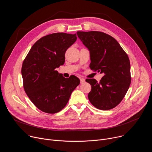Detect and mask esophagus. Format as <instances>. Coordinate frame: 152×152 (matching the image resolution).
<instances>
[{
    "label": "esophagus",
    "mask_w": 152,
    "mask_h": 152,
    "mask_svg": "<svg viewBox=\"0 0 152 152\" xmlns=\"http://www.w3.org/2000/svg\"><path fill=\"white\" fill-rule=\"evenodd\" d=\"M80 83H83L85 82V80L83 79V78H80Z\"/></svg>",
    "instance_id": "esophagus-1"
}]
</instances>
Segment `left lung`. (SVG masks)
<instances>
[{"label":"left lung","mask_w":152,"mask_h":152,"mask_svg":"<svg viewBox=\"0 0 152 152\" xmlns=\"http://www.w3.org/2000/svg\"><path fill=\"white\" fill-rule=\"evenodd\" d=\"M77 35L90 50L91 70L104 74L99 82L86 79L91 86L88 99L99 110H111L121 102L131 82L129 57L110 35L94 31H78Z\"/></svg>","instance_id":"obj_1"}]
</instances>
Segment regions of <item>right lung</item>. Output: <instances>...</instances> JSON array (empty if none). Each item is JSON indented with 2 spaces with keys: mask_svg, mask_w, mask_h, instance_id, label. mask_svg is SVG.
Masks as SVG:
<instances>
[{
  "mask_svg": "<svg viewBox=\"0 0 152 152\" xmlns=\"http://www.w3.org/2000/svg\"><path fill=\"white\" fill-rule=\"evenodd\" d=\"M76 34L53 33L39 39L21 67L23 88L34 105L48 114L59 112L80 83L74 75L65 78L55 69L65 62V53L76 41Z\"/></svg>",
  "mask_w": 152,
  "mask_h": 152,
  "instance_id": "right-lung-1",
  "label": "right lung"
}]
</instances>
